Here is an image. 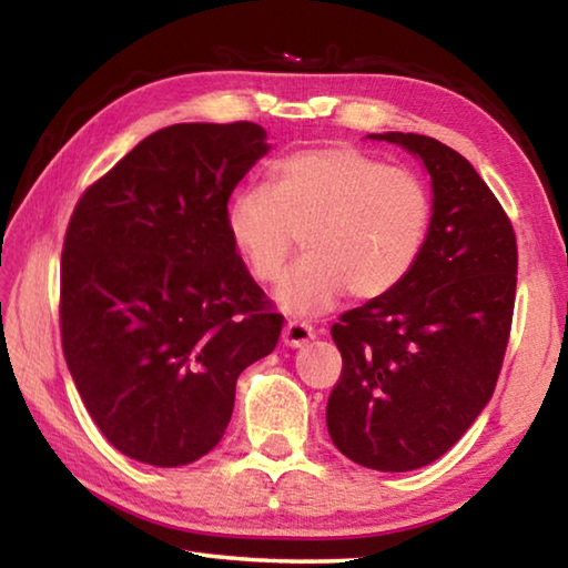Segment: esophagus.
<instances>
[{"instance_id":"34e87169","label":"esophagus","mask_w":568,"mask_h":568,"mask_svg":"<svg viewBox=\"0 0 568 568\" xmlns=\"http://www.w3.org/2000/svg\"><path fill=\"white\" fill-rule=\"evenodd\" d=\"M313 335H315L313 325L301 323V321H287L283 328V343L291 345V348H301V345L311 341Z\"/></svg>"}]
</instances>
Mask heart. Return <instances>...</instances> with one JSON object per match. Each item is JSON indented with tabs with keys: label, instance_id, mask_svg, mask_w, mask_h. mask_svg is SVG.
I'll return each mask as SVG.
<instances>
[{
	"label": "heart",
	"instance_id": "b5f03b06",
	"mask_svg": "<svg viewBox=\"0 0 568 568\" xmlns=\"http://www.w3.org/2000/svg\"><path fill=\"white\" fill-rule=\"evenodd\" d=\"M430 195L418 175L351 145L277 160L265 185L240 187L225 210L227 237L261 283L283 275L295 235L305 257L277 285L283 311H328L351 291L376 301L406 281L426 247Z\"/></svg>",
	"mask_w": 568,
	"mask_h": 568
}]
</instances>
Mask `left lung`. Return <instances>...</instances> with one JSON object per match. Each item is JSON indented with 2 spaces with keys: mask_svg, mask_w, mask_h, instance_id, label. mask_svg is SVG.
Listing matches in <instances>:
<instances>
[{
  "mask_svg": "<svg viewBox=\"0 0 568 568\" xmlns=\"http://www.w3.org/2000/svg\"><path fill=\"white\" fill-rule=\"evenodd\" d=\"M416 155L434 215L396 291L343 313V373L325 408L335 448L373 470L434 464L474 426L501 373L516 301V235L474 165L413 132L368 134Z\"/></svg>",
  "mask_w": 568,
  "mask_h": 568,
  "instance_id": "8db88e82",
  "label": "left lung"
}]
</instances>
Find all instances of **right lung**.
Masks as SVG:
<instances>
[{"label": "right lung", "instance_id": "add662e5", "mask_svg": "<svg viewBox=\"0 0 568 568\" xmlns=\"http://www.w3.org/2000/svg\"><path fill=\"white\" fill-rule=\"evenodd\" d=\"M255 122L152 132L77 203L62 250L67 368L104 438L140 464L210 454L235 383L283 315L227 237L237 182L267 155Z\"/></svg>", "mask_w": 568, "mask_h": 568}]
</instances>
